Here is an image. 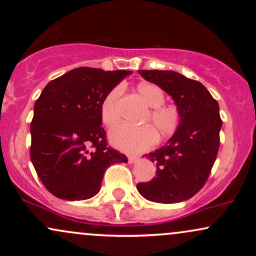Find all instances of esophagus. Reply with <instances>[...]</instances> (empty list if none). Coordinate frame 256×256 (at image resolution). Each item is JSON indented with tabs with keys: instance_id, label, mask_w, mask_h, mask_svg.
Returning <instances> with one entry per match:
<instances>
[{
	"instance_id": "esophagus-1",
	"label": "esophagus",
	"mask_w": 256,
	"mask_h": 256,
	"mask_svg": "<svg viewBox=\"0 0 256 256\" xmlns=\"http://www.w3.org/2000/svg\"><path fill=\"white\" fill-rule=\"evenodd\" d=\"M137 158H138V156H136V155H128V162H130V164L136 162Z\"/></svg>"
}]
</instances>
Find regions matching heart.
Segmentation results:
<instances>
[{"mask_svg":"<svg viewBox=\"0 0 256 256\" xmlns=\"http://www.w3.org/2000/svg\"><path fill=\"white\" fill-rule=\"evenodd\" d=\"M140 98L152 107L144 122L150 125L134 126L119 125L110 131V138L114 146L125 152H140L148 150L156 144L158 132L162 138L174 134L180 124V110L176 104H165L164 91L158 85L142 83L137 86ZM122 85L110 89L101 102V119L107 128H113L120 119L119 101Z\"/></svg>","mask_w":256,"mask_h":256,"instance_id":"b5f03b06","label":"heart"}]
</instances>
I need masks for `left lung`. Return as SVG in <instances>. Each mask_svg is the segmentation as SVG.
Here are the masks:
<instances>
[{
	"mask_svg": "<svg viewBox=\"0 0 256 256\" xmlns=\"http://www.w3.org/2000/svg\"><path fill=\"white\" fill-rule=\"evenodd\" d=\"M138 73L172 96L182 119L168 143L146 155L156 165V174L138 183L137 190L149 201H185L202 189L216 162L222 125L219 104L200 82L180 73L158 70Z\"/></svg>",
	"mask_w": 256,
	"mask_h": 256,
	"instance_id": "obj_1",
	"label": "left lung"
}]
</instances>
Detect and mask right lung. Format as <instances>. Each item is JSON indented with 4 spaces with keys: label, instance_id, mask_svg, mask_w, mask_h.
Here are the masks:
<instances>
[{
    "label": "right lung",
    "instance_id": "obj_1",
    "mask_svg": "<svg viewBox=\"0 0 256 256\" xmlns=\"http://www.w3.org/2000/svg\"><path fill=\"white\" fill-rule=\"evenodd\" d=\"M131 71L78 67L49 82L34 104L30 156L44 186L58 198L79 201L101 189L106 170L128 162L108 146L101 102Z\"/></svg>",
    "mask_w": 256,
    "mask_h": 256
}]
</instances>
